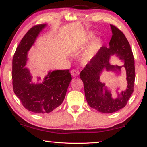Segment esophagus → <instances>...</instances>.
<instances>
[{
  "mask_svg": "<svg viewBox=\"0 0 147 147\" xmlns=\"http://www.w3.org/2000/svg\"><path fill=\"white\" fill-rule=\"evenodd\" d=\"M71 74L73 76H77L80 74V71L78 69H73V70L71 71Z\"/></svg>",
  "mask_w": 147,
  "mask_h": 147,
  "instance_id": "esophagus-1",
  "label": "esophagus"
}]
</instances>
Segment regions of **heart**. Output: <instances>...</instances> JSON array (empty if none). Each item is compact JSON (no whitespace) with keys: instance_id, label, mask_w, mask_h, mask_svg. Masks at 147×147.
I'll return each instance as SVG.
<instances>
[{"instance_id":"b5f03b06","label":"heart","mask_w":147,"mask_h":147,"mask_svg":"<svg viewBox=\"0 0 147 147\" xmlns=\"http://www.w3.org/2000/svg\"><path fill=\"white\" fill-rule=\"evenodd\" d=\"M93 34L89 33L88 35H87L86 40L89 41L91 40V39L93 38ZM101 46V42L100 40H95L93 43H91L90 45L88 47V48L86 50V51L83 53L82 56L81 57L82 62L84 63H87L93 59L94 56L96 55V53L100 49Z\"/></svg>"}]
</instances>
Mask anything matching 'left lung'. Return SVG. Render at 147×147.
<instances>
[{
  "label": "left lung",
  "instance_id": "left-lung-1",
  "mask_svg": "<svg viewBox=\"0 0 147 147\" xmlns=\"http://www.w3.org/2000/svg\"><path fill=\"white\" fill-rule=\"evenodd\" d=\"M110 26L112 36L109 43V47H102L80 74L89 106L105 113L115 112L126 105L134 91L135 81L134 58L130 43L120 30L112 24H110ZM111 55H116L123 60V65H111L109 62ZM122 67L126 70L127 88L125 91L118 94L117 98L113 99L105 84L100 82V76L104 70L120 71Z\"/></svg>",
  "mask_w": 147,
  "mask_h": 147
}]
</instances>
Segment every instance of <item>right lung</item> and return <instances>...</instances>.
I'll return each instance as SVG.
<instances>
[{"instance_id":"right-lung-1","label":"right lung","mask_w":147,"mask_h":147,"mask_svg":"<svg viewBox=\"0 0 147 147\" xmlns=\"http://www.w3.org/2000/svg\"><path fill=\"white\" fill-rule=\"evenodd\" d=\"M47 24L32 27L17 47L12 61V84L16 95L28 110L36 113H50L64 100L72 77L69 70L50 71L42 83L35 84L25 67L28 52ZM38 81L41 80L38 77Z\"/></svg>"}]
</instances>
